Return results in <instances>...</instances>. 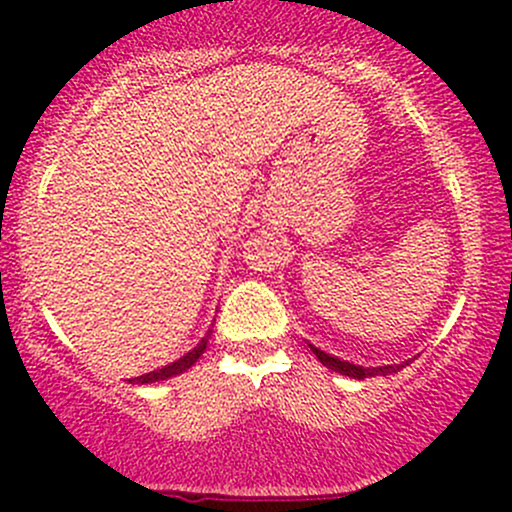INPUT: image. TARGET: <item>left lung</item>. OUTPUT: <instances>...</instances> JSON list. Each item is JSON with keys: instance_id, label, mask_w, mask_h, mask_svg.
<instances>
[{"instance_id": "8db88e82", "label": "left lung", "mask_w": 512, "mask_h": 512, "mask_svg": "<svg viewBox=\"0 0 512 512\" xmlns=\"http://www.w3.org/2000/svg\"><path fill=\"white\" fill-rule=\"evenodd\" d=\"M310 349H313V354L320 358L322 366L337 370V373L342 375H349V378H356V380H363V378H375V375H390V373H397V370H402L404 366H409V363H397V366H378V368H363V366H354V363H346V361H339L337 356H330L325 354V351H320L317 346L310 344Z\"/></svg>"}]
</instances>
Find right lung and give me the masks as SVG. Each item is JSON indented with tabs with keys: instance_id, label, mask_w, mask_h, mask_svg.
<instances>
[{
	"instance_id": "right-lung-1",
	"label": "right lung",
	"mask_w": 512,
	"mask_h": 512,
	"mask_svg": "<svg viewBox=\"0 0 512 512\" xmlns=\"http://www.w3.org/2000/svg\"><path fill=\"white\" fill-rule=\"evenodd\" d=\"M207 342H209V334H207V337L202 339V342H199V344L195 346V349L190 351V354H185L182 358H178V361H173V363H170V366H163V368H158V370H151V373L139 375V378H129V383L146 385V383H156V380L173 378V375H178V373H182V370L190 368L192 363H195L197 358L204 354V349H207Z\"/></svg>"
}]
</instances>
